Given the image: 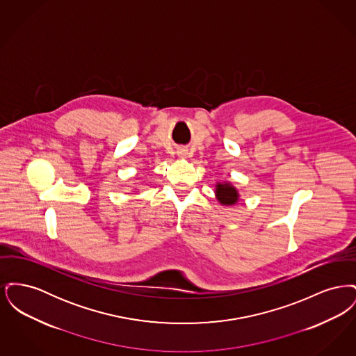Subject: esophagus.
Wrapping results in <instances>:
<instances>
[{
  "label": "esophagus",
  "mask_w": 356,
  "mask_h": 356,
  "mask_svg": "<svg viewBox=\"0 0 356 356\" xmlns=\"http://www.w3.org/2000/svg\"><path fill=\"white\" fill-rule=\"evenodd\" d=\"M183 152H186V151H181V152H180V154H181V156H186V153Z\"/></svg>",
  "instance_id": "1"
}]
</instances>
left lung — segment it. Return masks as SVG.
<instances>
[{"label": "left lung", "mask_w": 356, "mask_h": 356, "mask_svg": "<svg viewBox=\"0 0 356 356\" xmlns=\"http://www.w3.org/2000/svg\"><path fill=\"white\" fill-rule=\"evenodd\" d=\"M215 196L221 205L229 207V205H235L238 202L240 195L236 188L229 181H224V183H216Z\"/></svg>", "instance_id": "left-lung-1"}]
</instances>
